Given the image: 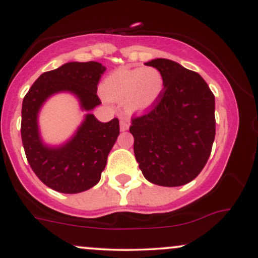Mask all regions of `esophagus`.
<instances>
[{
    "label": "esophagus",
    "instance_id": "34e87169",
    "mask_svg": "<svg viewBox=\"0 0 258 258\" xmlns=\"http://www.w3.org/2000/svg\"><path fill=\"white\" fill-rule=\"evenodd\" d=\"M128 128H130V122H128V121H127L126 119H121L120 120V130H121V131L125 132Z\"/></svg>",
    "mask_w": 258,
    "mask_h": 258
}]
</instances>
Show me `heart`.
<instances>
[{
  "label": "heart",
  "mask_w": 258,
  "mask_h": 258,
  "mask_svg": "<svg viewBox=\"0 0 258 258\" xmlns=\"http://www.w3.org/2000/svg\"><path fill=\"white\" fill-rule=\"evenodd\" d=\"M164 76L154 67L119 68L103 80L100 90L111 102L122 103L130 114L147 112L164 93Z\"/></svg>",
  "instance_id": "b5f03b06"
}]
</instances>
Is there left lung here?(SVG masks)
I'll list each match as a JSON object with an SVG mask.
<instances>
[{
    "instance_id": "1",
    "label": "left lung",
    "mask_w": 258,
    "mask_h": 258,
    "mask_svg": "<svg viewBox=\"0 0 258 258\" xmlns=\"http://www.w3.org/2000/svg\"><path fill=\"white\" fill-rule=\"evenodd\" d=\"M160 70L165 88L158 104L132 119L133 152L146 179L186 184L201 172L215 141V96L198 73L170 59L146 63Z\"/></svg>"
}]
</instances>
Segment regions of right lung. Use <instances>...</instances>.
<instances>
[{
  "label": "right lung",
  "mask_w": 258,
  "mask_h": 258,
  "mask_svg": "<svg viewBox=\"0 0 258 258\" xmlns=\"http://www.w3.org/2000/svg\"><path fill=\"white\" fill-rule=\"evenodd\" d=\"M104 72L97 61H70L43 73L23 100L20 132L26 159L41 182L59 193H81L96 185L120 135L119 120L100 122L91 114L100 104L97 85ZM61 91L75 95L88 114L72 139L48 146L40 138L38 112L49 96Z\"/></svg>",
  "instance_id": "add662e5"
}]
</instances>
